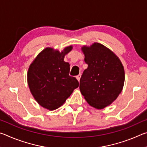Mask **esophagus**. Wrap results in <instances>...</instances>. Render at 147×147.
<instances>
[{
    "instance_id": "esophagus-1",
    "label": "esophagus",
    "mask_w": 147,
    "mask_h": 147,
    "mask_svg": "<svg viewBox=\"0 0 147 147\" xmlns=\"http://www.w3.org/2000/svg\"><path fill=\"white\" fill-rule=\"evenodd\" d=\"M80 78H81V74H78V76H76V79L78 80V81H80Z\"/></svg>"
}]
</instances>
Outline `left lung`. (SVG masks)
Masks as SVG:
<instances>
[{
	"label": "left lung",
	"instance_id": "left-lung-1",
	"mask_svg": "<svg viewBox=\"0 0 147 147\" xmlns=\"http://www.w3.org/2000/svg\"><path fill=\"white\" fill-rule=\"evenodd\" d=\"M88 68L80 80L81 93L89 105L103 109L121 93L124 71L120 59L103 45L94 43L82 48Z\"/></svg>",
	"mask_w": 147,
	"mask_h": 147
}]
</instances>
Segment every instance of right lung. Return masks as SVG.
<instances>
[{"label": "right lung", "mask_w": 147, "mask_h": 147, "mask_svg": "<svg viewBox=\"0 0 147 147\" xmlns=\"http://www.w3.org/2000/svg\"><path fill=\"white\" fill-rule=\"evenodd\" d=\"M73 47L59 53L46 48L38 54L28 71V84L32 95L43 108L54 110L63 105L79 86L75 77L69 76L70 65L64 56Z\"/></svg>", "instance_id": "right-lung-1"}]
</instances>
